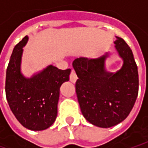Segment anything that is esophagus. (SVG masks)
Instances as JSON below:
<instances>
[{"mask_svg":"<svg viewBox=\"0 0 148 148\" xmlns=\"http://www.w3.org/2000/svg\"><path fill=\"white\" fill-rule=\"evenodd\" d=\"M77 79H78L77 74H76V73H75V71H74V69H72L71 70V74L69 75V80H70V82H72V83L74 84L77 81Z\"/></svg>","mask_w":148,"mask_h":148,"instance_id":"obj_1","label":"esophagus"}]
</instances>
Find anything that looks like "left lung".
<instances>
[{
    "instance_id": "left-lung-1",
    "label": "left lung",
    "mask_w": 148,
    "mask_h": 148,
    "mask_svg": "<svg viewBox=\"0 0 148 148\" xmlns=\"http://www.w3.org/2000/svg\"><path fill=\"white\" fill-rule=\"evenodd\" d=\"M115 48L123 60L115 73L106 69L109 52L97 59H75L78 76L75 88L84 118L100 128H110L125 120L138 93V73L132 50L125 40L115 37Z\"/></svg>"
}]
</instances>
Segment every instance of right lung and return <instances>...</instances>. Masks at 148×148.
Instances as JSON below:
<instances>
[{"mask_svg": "<svg viewBox=\"0 0 148 148\" xmlns=\"http://www.w3.org/2000/svg\"><path fill=\"white\" fill-rule=\"evenodd\" d=\"M25 36L13 50L6 69L5 95L10 108L18 121L33 131L47 130L57 116L61 84L69 80L71 69L61 70L49 64L42 70L25 77L21 71Z\"/></svg>", "mask_w": 148, "mask_h": 148, "instance_id": "add662e5", "label": "right lung"}]
</instances>
